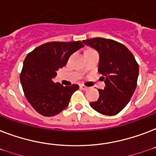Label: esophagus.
I'll use <instances>...</instances> for the list:
<instances>
[{"label":"esophagus","instance_id":"34e87169","mask_svg":"<svg viewBox=\"0 0 156 156\" xmlns=\"http://www.w3.org/2000/svg\"><path fill=\"white\" fill-rule=\"evenodd\" d=\"M80 87L82 88L83 90H88V89L90 88V87H86V86H84V85H81V86H80Z\"/></svg>","mask_w":156,"mask_h":156}]
</instances>
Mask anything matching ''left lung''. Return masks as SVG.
Returning <instances> with one entry per match:
<instances>
[{"label":"left lung","instance_id":"left-lung-1","mask_svg":"<svg viewBox=\"0 0 156 156\" xmlns=\"http://www.w3.org/2000/svg\"><path fill=\"white\" fill-rule=\"evenodd\" d=\"M83 42L99 52L98 70L106 85L104 90H99L100 97L90 103V107L103 115H116L127 105L135 90L138 63L132 52L115 40L98 37Z\"/></svg>","mask_w":156,"mask_h":156}]
</instances>
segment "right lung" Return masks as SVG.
Listing matches in <instances>:
<instances>
[{
	"label": "right lung",
	"instance_id": "obj_1",
	"mask_svg": "<svg viewBox=\"0 0 156 156\" xmlns=\"http://www.w3.org/2000/svg\"><path fill=\"white\" fill-rule=\"evenodd\" d=\"M84 47L81 41L50 42L27 54L23 61L20 81L28 102L44 116L60 113L69 105L78 85L64 87L53 83L56 71L66 66L71 54Z\"/></svg>",
	"mask_w": 156,
	"mask_h": 156
}]
</instances>
